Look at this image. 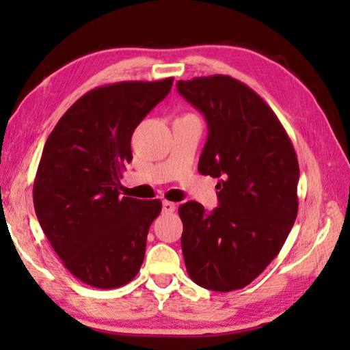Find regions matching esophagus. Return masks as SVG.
I'll list each match as a JSON object with an SVG mask.
<instances>
[{
  "instance_id": "obj_1",
  "label": "esophagus",
  "mask_w": 350,
  "mask_h": 350,
  "mask_svg": "<svg viewBox=\"0 0 350 350\" xmlns=\"http://www.w3.org/2000/svg\"><path fill=\"white\" fill-rule=\"evenodd\" d=\"M162 208L165 213H173L176 210V205L173 202H168V200H163Z\"/></svg>"
}]
</instances>
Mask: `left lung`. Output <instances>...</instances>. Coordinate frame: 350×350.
Returning <instances> with one entry per match:
<instances>
[{
    "mask_svg": "<svg viewBox=\"0 0 350 350\" xmlns=\"http://www.w3.org/2000/svg\"><path fill=\"white\" fill-rule=\"evenodd\" d=\"M202 112L208 137L199 173L217 177L219 206H179L182 253L198 286L213 292L244 288L276 258L298 213L299 167L286 129L270 106L228 75L177 81Z\"/></svg>",
    "mask_w": 350,
    "mask_h": 350,
    "instance_id": "left-lung-1",
    "label": "left lung"
}]
</instances>
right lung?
I'll use <instances>...</instances> for the list:
<instances>
[{"mask_svg":"<svg viewBox=\"0 0 350 350\" xmlns=\"http://www.w3.org/2000/svg\"><path fill=\"white\" fill-rule=\"evenodd\" d=\"M173 77L120 81L86 92L47 137L33 182L38 222L64 267L96 288L139 273L159 199L120 198L134 129L168 96Z\"/></svg>","mask_w":350,"mask_h":350,"instance_id":"add662e5","label":"right lung"}]
</instances>
